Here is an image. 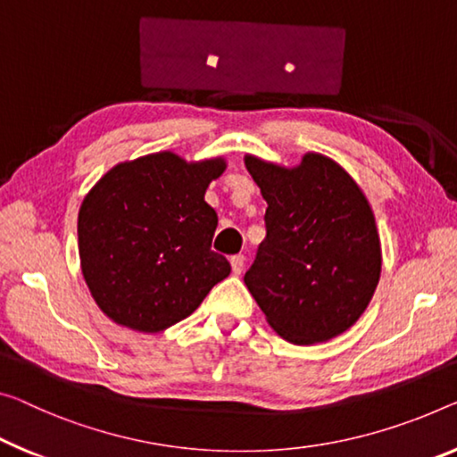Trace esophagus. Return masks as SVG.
<instances>
[{
    "label": "esophagus",
    "mask_w": 457,
    "mask_h": 457,
    "mask_svg": "<svg viewBox=\"0 0 457 457\" xmlns=\"http://www.w3.org/2000/svg\"><path fill=\"white\" fill-rule=\"evenodd\" d=\"M230 268H233L235 276H238V273H241L243 268H245V257L243 255H233V257H230Z\"/></svg>",
    "instance_id": "34e87169"
}]
</instances>
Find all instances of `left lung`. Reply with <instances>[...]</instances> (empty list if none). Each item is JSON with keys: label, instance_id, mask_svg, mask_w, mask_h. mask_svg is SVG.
Returning <instances> with one entry per match:
<instances>
[{"label": "left lung", "instance_id": "obj_1", "mask_svg": "<svg viewBox=\"0 0 457 457\" xmlns=\"http://www.w3.org/2000/svg\"><path fill=\"white\" fill-rule=\"evenodd\" d=\"M245 167L268 202V233L245 284L270 327L296 345L345 333L366 312L382 271L361 187L320 153H306L296 167L245 155Z\"/></svg>", "mask_w": 457, "mask_h": 457}]
</instances>
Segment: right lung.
Returning a JSON list of instances; mask_svg holds the SVG:
<instances>
[{
	"instance_id": "1",
	"label": "right lung",
	"mask_w": 457,
	"mask_h": 457,
	"mask_svg": "<svg viewBox=\"0 0 457 457\" xmlns=\"http://www.w3.org/2000/svg\"><path fill=\"white\" fill-rule=\"evenodd\" d=\"M224 170L222 157L186 161L161 151L114 165L83 198L81 271L116 325L165 331L228 276L227 257L210 249L219 216L204 200Z\"/></svg>"
}]
</instances>
